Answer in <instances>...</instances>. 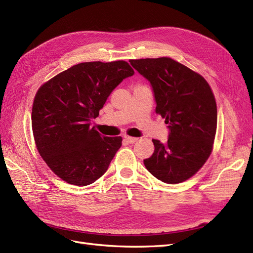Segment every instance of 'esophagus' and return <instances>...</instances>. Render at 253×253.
Masks as SVG:
<instances>
[{"label":"esophagus","instance_id":"esophagus-1","mask_svg":"<svg viewBox=\"0 0 253 253\" xmlns=\"http://www.w3.org/2000/svg\"><path fill=\"white\" fill-rule=\"evenodd\" d=\"M125 140H126L128 143H134L138 138H136V137H131V136H125Z\"/></svg>","mask_w":253,"mask_h":253}]
</instances>
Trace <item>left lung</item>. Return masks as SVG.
Wrapping results in <instances>:
<instances>
[{
    "instance_id": "8db88e82",
    "label": "left lung",
    "mask_w": 253,
    "mask_h": 253,
    "mask_svg": "<svg viewBox=\"0 0 253 253\" xmlns=\"http://www.w3.org/2000/svg\"><path fill=\"white\" fill-rule=\"evenodd\" d=\"M129 63L150 82L155 112L166 119L169 128L168 141L153 139L154 153L143 164L166 183L185 181L201 169L212 151L217 109L209 84L171 58L131 60Z\"/></svg>"
}]
</instances>
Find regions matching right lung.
Segmentation results:
<instances>
[{
  "label": "right lung",
  "instance_id": "right-lung-1",
  "mask_svg": "<svg viewBox=\"0 0 253 253\" xmlns=\"http://www.w3.org/2000/svg\"><path fill=\"white\" fill-rule=\"evenodd\" d=\"M134 75L126 61L84 62L60 73L37 91L32 126L37 149L50 170L78 187L106 172L122 138L91 127L106 99Z\"/></svg>",
  "mask_w": 253,
  "mask_h": 253
}]
</instances>
